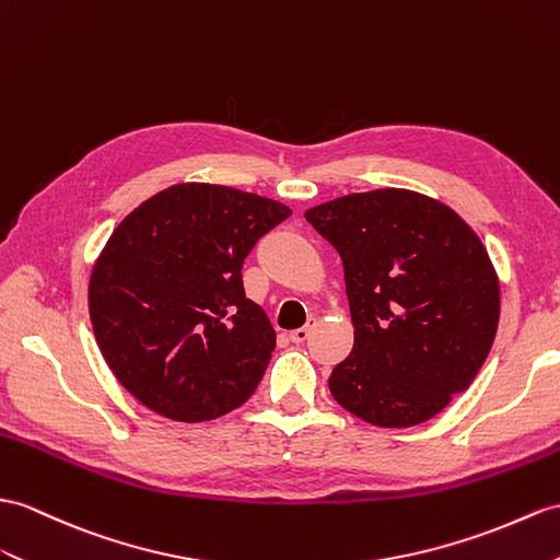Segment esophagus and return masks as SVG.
Segmentation results:
<instances>
[{"mask_svg":"<svg viewBox=\"0 0 560 560\" xmlns=\"http://www.w3.org/2000/svg\"><path fill=\"white\" fill-rule=\"evenodd\" d=\"M308 335H311V325H304V327H299V330H292L290 339H292L294 345H304L306 339H308Z\"/></svg>","mask_w":560,"mask_h":560,"instance_id":"esophagus-1","label":"esophagus"}]
</instances>
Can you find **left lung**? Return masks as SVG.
<instances>
[{
    "instance_id": "obj_1",
    "label": "left lung",
    "mask_w": 560,
    "mask_h": 560,
    "mask_svg": "<svg viewBox=\"0 0 560 560\" xmlns=\"http://www.w3.org/2000/svg\"><path fill=\"white\" fill-rule=\"evenodd\" d=\"M337 249L353 349L327 380L335 401L380 428H411L466 392L492 349L499 278L480 237L411 189L347 195L306 211Z\"/></svg>"
}]
</instances>
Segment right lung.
I'll return each mask as SVG.
<instances>
[{
  "label": "right lung",
  "mask_w": 560,
  "mask_h": 560,
  "mask_svg": "<svg viewBox=\"0 0 560 560\" xmlns=\"http://www.w3.org/2000/svg\"><path fill=\"white\" fill-rule=\"evenodd\" d=\"M292 211L223 185H173L108 237L90 278L94 337L118 383L159 416L201 422L247 401L276 330L244 294V258Z\"/></svg>",
  "instance_id": "right-lung-1"
}]
</instances>
